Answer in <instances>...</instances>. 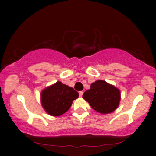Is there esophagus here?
<instances>
[{"instance_id": "obj_1", "label": "esophagus", "mask_w": 156, "mask_h": 156, "mask_svg": "<svg viewBox=\"0 0 156 156\" xmlns=\"http://www.w3.org/2000/svg\"><path fill=\"white\" fill-rule=\"evenodd\" d=\"M83 91H80V93H79V94H80V97H82V95H83Z\"/></svg>"}]
</instances>
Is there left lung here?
<instances>
[{
    "instance_id": "8db88e82",
    "label": "left lung",
    "mask_w": 156,
    "mask_h": 156,
    "mask_svg": "<svg viewBox=\"0 0 156 156\" xmlns=\"http://www.w3.org/2000/svg\"><path fill=\"white\" fill-rule=\"evenodd\" d=\"M82 97L96 112L107 114L119 107L121 91L114 85L99 80L91 84L90 89L85 91Z\"/></svg>"
}]
</instances>
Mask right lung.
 Wrapping results in <instances>:
<instances>
[{"instance_id": "1", "label": "right lung", "mask_w": 156, "mask_h": 156, "mask_svg": "<svg viewBox=\"0 0 156 156\" xmlns=\"http://www.w3.org/2000/svg\"><path fill=\"white\" fill-rule=\"evenodd\" d=\"M78 97L79 93L72 87L57 82L41 91L40 102L47 114L59 116L67 112L72 101Z\"/></svg>"}]
</instances>
